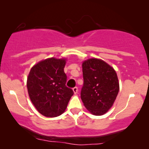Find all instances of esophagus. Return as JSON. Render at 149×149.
I'll use <instances>...</instances> for the list:
<instances>
[{"mask_svg": "<svg viewBox=\"0 0 149 149\" xmlns=\"http://www.w3.org/2000/svg\"><path fill=\"white\" fill-rule=\"evenodd\" d=\"M73 92H74V94L78 93V88H77V87H75V88H73Z\"/></svg>", "mask_w": 149, "mask_h": 149, "instance_id": "34e87169", "label": "esophagus"}]
</instances>
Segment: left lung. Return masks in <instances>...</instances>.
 Returning <instances> with one entry per match:
<instances>
[{"instance_id":"obj_1","label":"left lung","mask_w":149,"mask_h":149,"mask_svg":"<svg viewBox=\"0 0 149 149\" xmlns=\"http://www.w3.org/2000/svg\"><path fill=\"white\" fill-rule=\"evenodd\" d=\"M84 84L80 97L92 115L102 116L113 105L119 92V82L115 69L106 61L90 58L83 61Z\"/></svg>"}]
</instances>
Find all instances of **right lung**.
<instances>
[{
	"label": "right lung",
	"instance_id": "add662e5",
	"mask_svg": "<svg viewBox=\"0 0 149 149\" xmlns=\"http://www.w3.org/2000/svg\"><path fill=\"white\" fill-rule=\"evenodd\" d=\"M66 58H47L33 66L27 77L30 100L37 111L45 117H57L65 111L73 95L66 86L64 68Z\"/></svg>",
	"mask_w": 149,
	"mask_h": 149
}]
</instances>
